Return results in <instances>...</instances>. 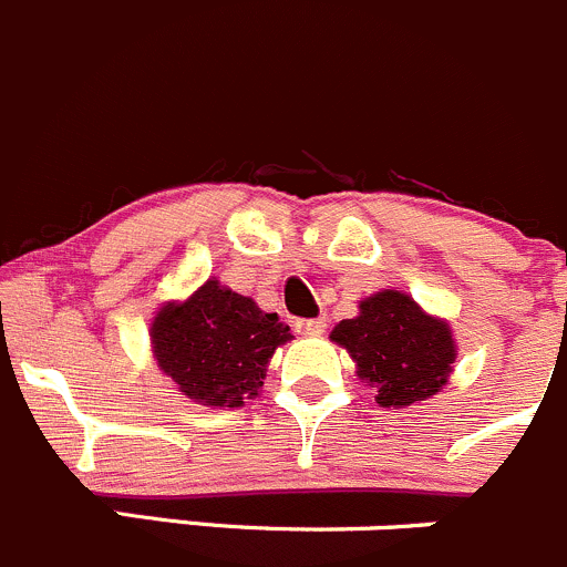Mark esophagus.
Masks as SVG:
<instances>
[{"mask_svg": "<svg viewBox=\"0 0 567 567\" xmlns=\"http://www.w3.org/2000/svg\"><path fill=\"white\" fill-rule=\"evenodd\" d=\"M324 328H328V319H324V317L297 319V322H295V330L300 336H319V333H324Z\"/></svg>", "mask_w": 567, "mask_h": 567, "instance_id": "1", "label": "esophagus"}]
</instances>
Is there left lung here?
<instances>
[{
  "instance_id": "obj_1",
  "label": "left lung",
  "mask_w": 567,
  "mask_h": 567,
  "mask_svg": "<svg viewBox=\"0 0 567 567\" xmlns=\"http://www.w3.org/2000/svg\"><path fill=\"white\" fill-rule=\"evenodd\" d=\"M330 339L350 352L358 380L374 389L383 408H408L439 394L457 358L450 324L396 289L358 302V317L341 319Z\"/></svg>"
}]
</instances>
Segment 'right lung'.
<instances>
[{
  "instance_id": "add662e5",
  "label": "right lung",
  "mask_w": 567,
  "mask_h": 567,
  "mask_svg": "<svg viewBox=\"0 0 567 567\" xmlns=\"http://www.w3.org/2000/svg\"><path fill=\"white\" fill-rule=\"evenodd\" d=\"M291 339L278 313L209 278L151 322V350L184 396L206 408H239L259 396L272 352Z\"/></svg>"
}]
</instances>
